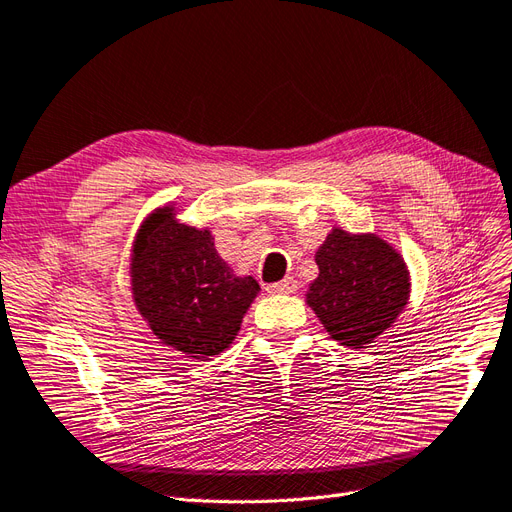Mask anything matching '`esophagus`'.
I'll return each instance as SVG.
<instances>
[{
  "label": "esophagus",
  "instance_id": "1",
  "mask_svg": "<svg viewBox=\"0 0 512 512\" xmlns=\"http://www.w3.org/2000/svg\"><path fill=\"white\" fill-rule=\"evenodd\" d=\"M293 291H297V280L291 276L280 280V282H274V285L268 287V293H272V295H289Z\"/></svg>",
  "mask_w": 512,
  "mask_h": 512
}]
</instances>
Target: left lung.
<instances>
[{
    "instance_id": "obj_1",
    "label": "left lung",
    "mask_w": 512,
    "mask_h": 512,
    "mask_svg": "<svg viewBox=\"0 0 512 512\" xmlns=\"http://www.w3.org/2000/svg\"><path fill=\"white\" fill-rule=\"evenodd\" d=\"M318 276L306 304L346 348H365L407 306L411 278L403 255L377 234L333 227L314 255Z\"/></svg>"
}]
</instances>
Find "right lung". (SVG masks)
Wrapping results in <instances>:
<instances>
[{"instance_id": "right-lung-1", "label": "right lung", "mask_w": 512, "mask_h": 512, "mask_svg": "<svg viewBox=\"0 0 512 512\" xmlns=\"http://www.w3.org/2000/svg\"><path fill=\"white\" fill-rule=\"evenodd\" d=\"M130 291L164 346L206 361L230 348L259 285L253 276L234 274L208 227L181 223L175 206L166 204L139 225Z\"/></svg>"}]
</instances>
